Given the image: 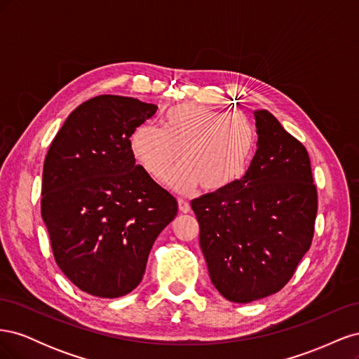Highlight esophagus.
Wrapping results in <instances>:
<instances>
[{"label":"esophagus","instance_id":"34e87169","mask_svg":"<svg viewBox=\"0 0 359 359\" xmlns=\"http://www.w3.org/2000/svg\"><path fill=\"white\" fill-rule=\"evenodd\" d=\"M178 208H180V211L181 212H190V203L187 202V201H184V199H178Z\"/></svg>","mask_w":359,"mask_h":359}]
</instances>
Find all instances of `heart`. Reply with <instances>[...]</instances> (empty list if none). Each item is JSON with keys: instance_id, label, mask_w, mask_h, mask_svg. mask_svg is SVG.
<instances>
[{"instance_id": "b5f03b06", "label": "heart", "mask_w": 359, "mask_h": 359, "mask_svg": "<svg viewBox=\"0 0 359 359\" xmlns=\"http://www.w3.org/2000/svg\"><path fill=\"white\" fill-rule=\"evenodd\" d=\"M256 130L244 115H227L202 104H180L163 116V128L142 124L130 136L132 154L151 178L191 194L222 191L240 180L253 158ZM183 156H180V153Z\"/></svg>"}]
</instances>
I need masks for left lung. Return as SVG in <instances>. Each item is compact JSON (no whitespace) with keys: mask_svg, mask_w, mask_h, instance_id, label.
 I'll return each mask as SVG.
<instances>
[{"mask_svg":"<svg viewBox=\"0 0 359 359\" xmlns=\"http://www.w3.org/2000/svg\"><path fill=\"white\" fill-rule=\"evenodd\" d=\"M253 114L257 149L244 177L191 201L212 285L240 304L287 283L309 252L318 212L306 147L266 109Z\"/></svg>","mask_w":359,"mask_h":359,"instance_id":"obj_1","label":"left lung"}]
</instances>
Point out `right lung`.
I'll use <instances>...</instances> for the list:
<instances>
[{"mask_svg": "<svg viewBox=\"0 0 359 359\" xmlns=\"http://www.w3.org/2000/svg\"><path fill=\"white\" fill-rule=\"evenodd\" d=\"M156 112L132 97H94L67 116L45 158L41 217L55 262L93 297L132 292L156 238L178 212L177 199L130 149L133 130Z\"/></svg>", "mask_w": 359, "mask_h": 359, "instance_id": "obj_1", "label": "right lung"}]
</instances>
